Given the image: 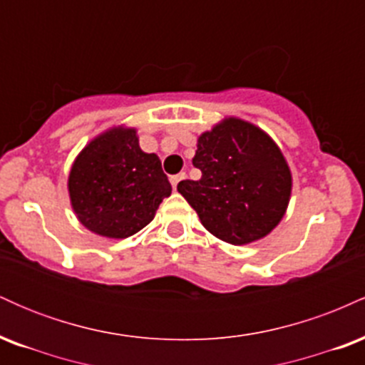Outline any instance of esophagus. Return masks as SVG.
I'll return each mask as SVG.
<instances>
[{"label": "esophagus", "instance_id": "1", "mask_svg": "<svg viewBox=\"0 0 365 365\" xmlns=\"http://www.w3.org/2000/svg\"><path fill=\"white\" fill-rule=\"evenodd\" d=\"M187 178V175L185 173H178V175H173V177L170 178V182H171V187L175 188V190H177V185L180 182H182V180H185Z\"/></svg>", "mask_w": 365, "mask_h": 365}]
</instances>
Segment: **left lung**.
Segmentation results:
<instances>
[{"label": "left lung", "mask_w": 365, "mask_h": 365, "mask_svg": "<svg viewBox=\"0 0 365 365\" xmlns=\"http://www.w3.org/2000/svg\"><path fill=\"white\" fill-rule=\"evenodd\" d=\"M200 180H183L178 192L209 233L232 245L264 238L282 221L292 173L274 140L255 125L225 118L197 139Z\"/></svg>", "instance_id": "8db88e82"}]
</instances>
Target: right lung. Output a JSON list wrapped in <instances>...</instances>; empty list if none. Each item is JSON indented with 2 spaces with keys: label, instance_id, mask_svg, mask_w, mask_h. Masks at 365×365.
<instances>
[{
  "label": "right lung",
  "instance_id": "1",
  "mask_svg": "<svg viewBox=\"0 0 365 365\" xmlns=\"http://www.w3.org/2000/svg\"><path fill=\"white\" fill-rule=\"evenodd\" d=\"M68 194L87 230L127 238L153 221L171 185L156 154L140 149L137 130L113 127L92 139L73 161Z\"/></svg>",
  "mask_w": 365,
  "mask_h": 365
}]
</instances>
